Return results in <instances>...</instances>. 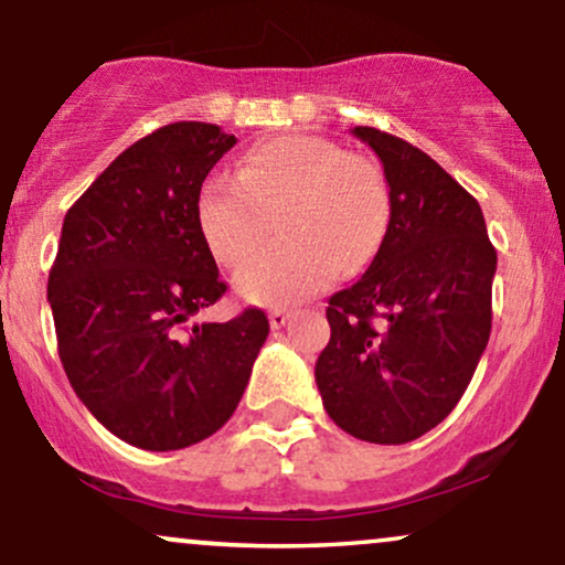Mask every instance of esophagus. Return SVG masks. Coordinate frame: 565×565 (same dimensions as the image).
<instances>
[{
  "label": "esophagus",
  "mask_w": 565,
  "mask_h": 565,
  "mask_svg": "<svg viewBox=\"0 0 565 565\" xmlns=\"http://www.w3.org/2000/svg\"><path fill=\"white\" fill-rule=\"evenodd\" d=\"M289 310L287 308H274V310H270V313H268V321H270V329H281L284 327V323H287L289 321Z\"/></svg>",
  "instance_id": "34e87169"
}]
</instances>
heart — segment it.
<instances>
[{
  "instance_id": "b5f03b06",
  "label": "heart",
  "mask_w": 565,
  "mask_h": 565,
  "mask_svg": "<svg viewBox=\"0 0 565 565\" xmlns=\"http://www.w3.org/2000/svg\"><path fill=\"white\" fill-rule=\"evenodd\" d=\"M278 228L274 249L244 265V300L287 305L372 260L391 225V188L372 159L319 135H281L244 153L236 180L212 178L196 199V225L212 257L238 268Z\"/></svg>"
}]
</instances>
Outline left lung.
Returning <instances> with one entry per match:
<instances>
[{"label":"left lung","mask_w":565,"mask_h":565,"mask_svg":"<svg viewBox=\"0 0 565 565\" xmlns=\"http://www.w3.org/2000/svg\"><path fill=\"white\" fill-rule=\"evenodd\" d=\"M382 161L391 225L366 274L329 297L316 385L337 427L408 444L449 417L491 334L497 252L478 201L412 142L353 127Z\"/></svg>","instance_id":"8db88e82"}]
</instances>
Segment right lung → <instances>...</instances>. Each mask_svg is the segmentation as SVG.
I'll list each match as a JSON object with an SVG mask.
<instances>
[{"label": "right lung", "instance_id": "right-lung-1", "mask_svg": "<svg viewBox=\"0 0 565 565\" xmlns=\"http://www.w3.org/2000/svg\"><path fill=\"white\" fill-rule=\"evenodd\" d=\"M233 146L206 121L161 127L119 153L63 220L47 281L57 353L97 423L138 449H185L217 433L270 332L257 308L191 323L225 295L196 199Z\"/></svg>", "mask_w": 565, "mask_h": 565}]
</instances>
